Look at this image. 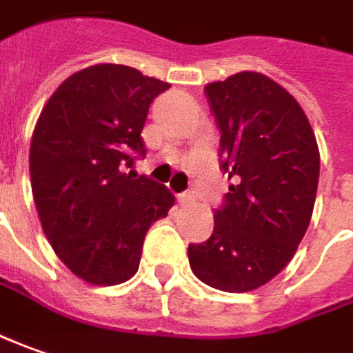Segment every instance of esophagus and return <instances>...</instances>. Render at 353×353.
<instances>
[{"label":"esophagus","instance_id":"34e87169","mask_svg":"<svg viewBox=\"0 0 353 353\" xmlns=\"http://www.w3.org/2000/svg\"><path fill=\"white\" fill-rule=\"evenodd\" d=\"M177 201H179V205H190V203H193V195L190 192L179 193L177 195Z\"/></svg>","mask_w":353,"mask_h":353}]
</instances>
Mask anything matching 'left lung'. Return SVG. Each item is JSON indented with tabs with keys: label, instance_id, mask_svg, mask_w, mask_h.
Here are the masks:
<instances>
[{
	"label": "left lung",
	"instance_id": "1",
	"mask_svg": "<svg viewBox=\"0 0 353 353\" xmlns=\"http://www.w3.org/2000/svg\"><path fill=\"white\" fill-rule=\"evenodd\" d=\"M221 132V170L235 183L205 243L190 245L193 274L217 290L249 292L283 270L314 209L320 152L296 99L245 70L205 86Z\"/></svg>",
	"mask_w": 353,
	"mask_h": 353
}]
</instances>
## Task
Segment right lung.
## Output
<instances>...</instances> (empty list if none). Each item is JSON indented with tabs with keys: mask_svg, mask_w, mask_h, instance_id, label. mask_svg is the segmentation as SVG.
I'll list each match as a JSON object with an SVG mask.
<instances>
[{
	"mask_svg": "<svg viewBox=\"0 0 353 353\" xmlns=\"http://www.w3.org/2000/svg\"><path fill=\"white\" fill-rule=\"evenodd\" d=\"M168 88L104 63L70 74L41 110L29 148L33 199L57 256L86 283L132 279L148 229L174 205L165 185L126 174L146 154L148 108Z\"/></svg>",
	"mask_w": 353,
	"mask_h": 353,
	"instance_id": "1",
	"label": "right lung"
}]
</instances>
